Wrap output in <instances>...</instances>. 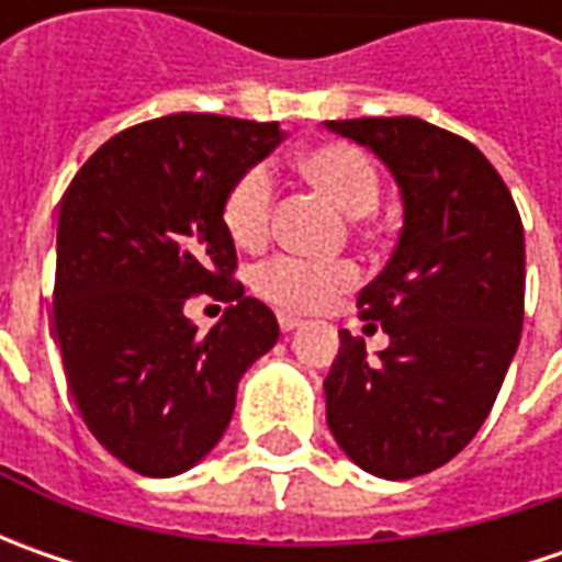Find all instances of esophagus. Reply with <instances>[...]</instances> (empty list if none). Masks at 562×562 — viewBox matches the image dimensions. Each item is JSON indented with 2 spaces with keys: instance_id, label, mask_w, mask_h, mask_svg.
Instances as JSON below:
<instances>
[{
  "instance_id": "1",
  "label": "esophagus",
  "mask_w": 562,
  "mask_h": 562,
  "mask_svg": "<svg viewBox=\"0 0 562 562\" xmlns=\"http://www.w3.org/2000/svg\"><path fill=\"white\" fill-rule=\"evenodd\" d=\"M278 325H281V331H293V328H300L303 322L296 318V315H288V313H278Z\"/></svg>"
}]
</instances>
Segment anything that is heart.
<instances>
[{
    "label": "heart",
    "mask_w": 562,
    "mask_h": 562,
    "mask_svg": "<svg viewBox=\"0 0 562 562\" xmlns=\"http://www.w3.org/2000/svg\"><path fill=\"white\" fill-rule=\"evenodd\" d=\"M296 171L322 190L337 209H344L353 222H362L375 212L381 200V175L366 149L353 143H315L296 156ZM274 209V181L269 165L244 168L222 200V225L237 247L252 249L266 244ZM357 281V266L350 262H303L293 256H274L252 271V291L274 306L310 313L325 306L335 293L347 291Z\"/></svg>",
    "instance_id": "obj_1"
}]
</instances>
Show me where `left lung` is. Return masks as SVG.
<instances>
[{
    "label": "left lung",
    "mask_w": 562,
    "mask_h": 562,
    "mask_svg": "<svg viewBox=\"0 0 562 562\" xmlns=\"http://www.w3.org/2000/svg\"><path fill=\"white\" fill-rule=\"evenodd\" d=\"M387 165L403 227L384 271L357 296L391 344L340 331L325 413L344 453L378 479L450 463L487 419L519 347L526 313L522 218L475 143L428 121H325Z\"/></svg>",
    "instance_id": "1"
}]
</instances>
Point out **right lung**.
I'll return each mask as SVG.
<instances>
[{"label": "right lung", "instance_id": "add662e5", "mask_svg": "<svg viewBox=\"0 0 562 562\" xmlns=\"http://www.w3.org/2000/svg\"><path fill=\"white\" fill-rule=\"evenodd\" d=\"M278 121L181 112L143 121L80 165L58 209L53 331L80 419L115 460L178 475L225 435L237 381L278 318L234 281L231 181L281 143ZM196 292L228 303L205 336Z\"/></svg>", "mask_w": 562, "mask_h": 562}]
</instances>
